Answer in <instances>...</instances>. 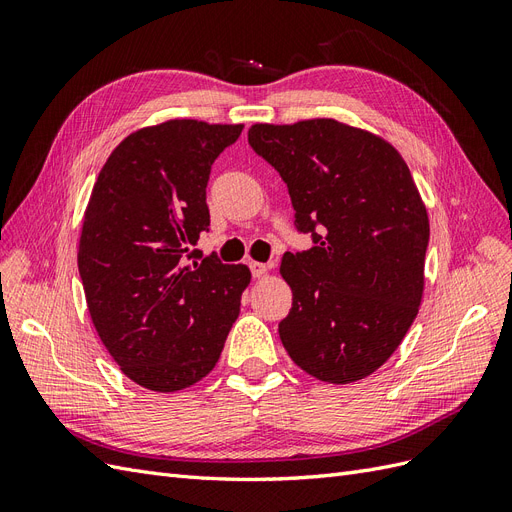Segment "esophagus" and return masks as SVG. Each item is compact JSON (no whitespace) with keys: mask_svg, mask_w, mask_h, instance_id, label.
<instances>
[{"mask_svg":"<svg viewBox=\"0 0 512 512\" xmlns=\"http://www.w3.org/2000/svg\"><path fill=\"white\" fill-rule=\"evenodd\" d=\"M267 269H269V267L265 265V262H254V260L250 262V271H252L254 277H262V275L267 273Z\"/></svg>","mask_w":512,"mask_h":512,"instance_id":"1","label":"esophagus"}]
</instances>
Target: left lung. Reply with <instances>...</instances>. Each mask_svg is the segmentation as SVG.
Segmentation results:
<instances>
[{
	"mask_svg": "<svg viewBox=\"0 0 512 512\" xmlns=\"http://www.w3.org/2000/svg\"><path fill=\"white\" fill-rule=\"evenodd\" d=\"M247 143L286 183L294 228L314 247L286 252L292 288L280 339L307 374L346 384L376 371L418 314L429 220L404 158L335 119L256 123Z\"/></svg>",
	"mask_w": 512,
	"mask_h": 512,
	"instance_id": "1",
	"label": "left lung"
}]
</instances>
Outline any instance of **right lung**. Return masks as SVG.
Here are the masks:
<instances>
[{"label":"right lung","instance_id":"right-lung-1","mask_svg":"<svg viewBox=\"0 0 512 512\" xmlns=\"http://www.w3.org/2000/svg\"><path fill=\"white\" fill-rule=\"evenodd\" d=\"M243 126L173 119L121 141L91 190L79 273L91 320L123 374L173 393L203 380L220 359L245 265L196 250L209 230L211 164Z\"/></svg>","mask_w":512,"mask_h":512}]
</instances>
